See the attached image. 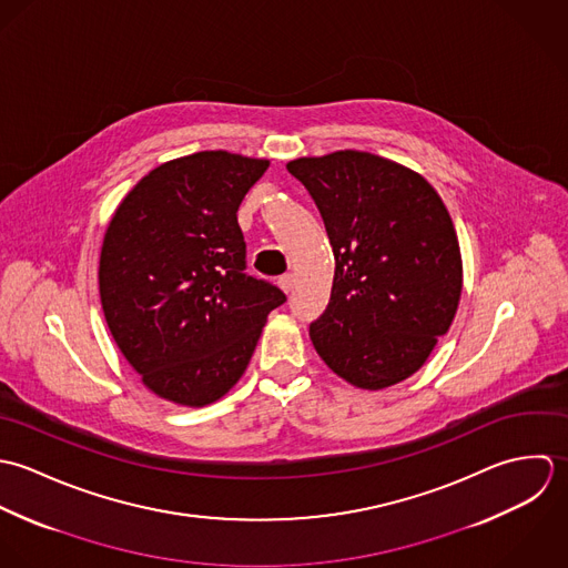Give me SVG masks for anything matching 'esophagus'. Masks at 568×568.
I'll return each instance as SVG.
<instances>
[{"label":"esophagus","instance_id":"esophagus-1","mask_svg":"<svg viewBox=\"0 0 568 568\" xmlns=\"http://www.w3.org/2000/svg\"><path fill=\"white\" fill-rule=\"evenodd\" d=\"M278 287H281L285 294H290V292L294 290V276H292V274L281 276V278H278Z\"/></svg>","mask_w":568,"mask_h":568}]
</instances>
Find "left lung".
Wrapping results in <instances>:
<instances>
[{
  "label": "left lung",
  "instance_id": "left-lung-1",
  "mask_svg": "<svg viewBox=\"0 0 568 568\" xmlns=\"http://www.w3.org/2000/svg\"><path fill=\"white\" fill-rule=\"evenodd\" d=\"M287 171L316 202L336 258L329 305L310 325L318 355L366 390L410 377L460 298L448 209L419 173L366 151L298 158Z\"/></svg>",
  "mask_w": 568,
  "mask_h": 568
}]
</instances>
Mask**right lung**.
Masks as SVG:
<instances>
[{"mask_svg": "<svg viewBox=\"0 0 568 568\" xmlns=\"http://www.w3.org/2000/svg\"><path fill=\"white\" fill-rule=\"evenodd\" d=\"M267 160L200 151L160 164L115 209L99 287L108 327L149 390L182 406L224 397L285 294L245 274L236 211Z\"/></svg>", "mask_w": 568, "mask_h": 568, "instance_id": "right-lung-1", "label": "right lung"}]
</instances>
